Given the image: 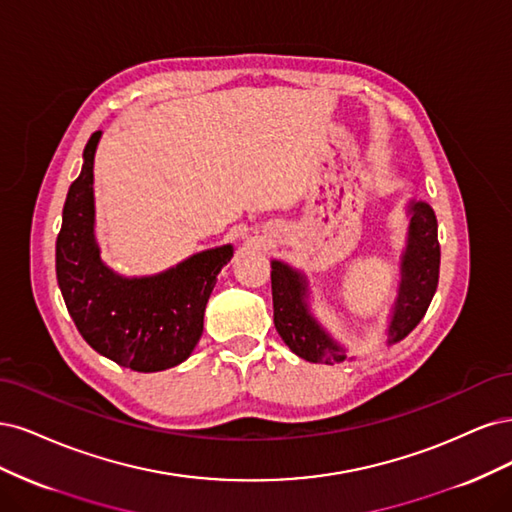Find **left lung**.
<instances>
[{
  "mask_svg": "<svg viewBox=\"0 0 512 512\" xmlns=\"http://www.w3.org/2000/svg\"><path fill=\"white\" fill-rule=\"evenodd\" d=\"M408 246L402 259L400 298L393 308L389 342L406 338L423 319L430 306L440 270L438 221L427 202L410 204ZM304 278L280 261H272V302L274 325L289 349L312 364H336L346 359L340 346L329 338L319 323L310 317Z\"/></svg>",
  "mask_w": 512,
  "mask_h": 512,
  "instance_id": "1",
  "label": "left lung"
}]
</instances>
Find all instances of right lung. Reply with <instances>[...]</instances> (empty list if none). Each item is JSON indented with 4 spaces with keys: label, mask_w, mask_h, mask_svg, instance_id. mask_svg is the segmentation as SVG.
Listing matches in <instances>:
<instances>
[{
    "label": "right lung",
    "mask_w": 512,
    "mask_h": 512,
    "mask_svg": "<svg viewBox=\"0 0 512 512\" xmlns=\"http://www.w3.org/2000/svg\"><path fill=\"white\" fill-rule=\"evenodd\" d=\"M102 131L85 146L80 176L70 185L57 236V283L80 336L91 349L136 372L178 366L195 349L217 274L232 244L197 253L146 278L108 270L93 238V157Z\"/></svg>",
    "instance_id": "right-lung-1"
}]
</instances>
